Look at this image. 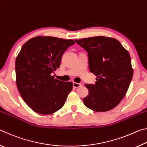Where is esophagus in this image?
I'll return each instance as SVG.
<instances>
[{"mask_svg":"<svg viewBox=\"0 0 147 147\" xmlns=\"http://www.w3.org/2000/svg\"><path fill=\"white\" fill-rule=\"evenodd\" d=\"M73 88H80V87L81 86V84L76 83V82H73Z\"/></svg>","mask_w":147,"mask_h":147,"instance_id":"esophagus-1","label":"esophagus"}]
</instances>
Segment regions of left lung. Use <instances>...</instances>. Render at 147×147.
Returning a JSON list of instances; mask_svg holds the SVG:
<instances>
[{"mask_svg": "<svg viewBox=\"0 0 147 147\" xmlns=\"http://www.w3.org/2000/svg\"><path fill=\"white\" fill-rule=\"evenodd\" d=\"M88 53L89 68L96 76L94 84H86L89 94L86 107L97 112L108 111L121 102L133 76L128 52L117 39L96 36L76 39Z\"/></svg>", "mask_w": 147, "mask_h": 147, "instance_id": "8db88e82", "label": "left lung"}]
</instances>
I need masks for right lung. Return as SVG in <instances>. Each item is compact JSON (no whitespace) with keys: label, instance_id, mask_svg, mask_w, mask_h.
Listing matches in <instances>:
<instances>
[{"label":"right lung","instance_id":"obj_1","mask_svg":"<svg viewBox=\"0 0 147 147\" xmlns=\"http://www.w3.org/2000/svg\"><path fill=\"white\" fill-rule=\"evenodd\" d=\"M73 39L37 36L24 43L16 60V85L25 103L35 112L49 115L64 105L73 89L71 82L52 76Z\"/></svg>","mask_w":147,"mask_h":147}]
</instances>
